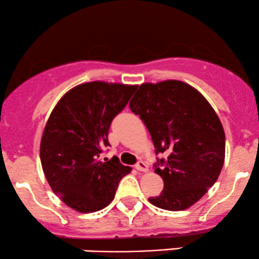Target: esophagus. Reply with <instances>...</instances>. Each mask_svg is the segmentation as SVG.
I'll return each mask as SVG.
<instances>
[{"mask_svg": "<svg viewBox=\"0 0 259 259\" xmlns=\"http://www.w3.org/2000/svg\"><path fill=\"white\" fill-rule=\"evenodd\" d=\"M135 168L138 169L139 171H147L148 170V165L145 162H142V160H140V162L136 163Z\"/></svg>", "mask_w": 259, "mask_h": 259, "instance_id": "obj_1", "label": "esophagus"}]
</instances>
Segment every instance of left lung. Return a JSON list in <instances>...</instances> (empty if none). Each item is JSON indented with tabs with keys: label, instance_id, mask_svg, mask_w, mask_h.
<instances>
[{
	"label": "left lung",
	"instance_id": "8db88e82",
	"mask_svg": "<svg viewBox=\"0 0 259 259\" xmlns=\"http://www.w3.org/2000/svg\"><path fill=\"white\" fill-rule=\"evenodd\" d=\"M152 138L156 153H165L154 168L164 181L153 206L184 210L213 186L225 158L221 119L200 91L179 80L145 82L129 103Z\"/></svg>",
	"mask_w": 259,
	"mask_h": 259
}]
</instances>
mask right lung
<instances>
[{
	"label": "right lung",
	"instance_id": "obj_1",
	"mask_svg": "<svg viewBox=\"0 0 259 259\" xmlns=\"http://www.w3.org/2000/svg\"><path fill=\"white\" fill-rule=\"evenodd\" d=\"M136 85L91 81L65 92L50 114L40 142L41 165L52 191L68 207L92 213L108 206L132 168L101 159L108 130Z\"/></svg>",
	"mask_w": 259,
	"mask_h": 259
}]
</instances>
